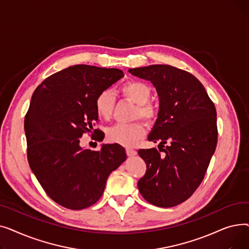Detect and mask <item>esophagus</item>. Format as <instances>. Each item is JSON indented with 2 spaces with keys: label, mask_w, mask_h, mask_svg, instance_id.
I'll return each mask as SVG.
<instances>
[{
  "label": "esophagus",
  "mask_w": 249,
  "mask_h": 249,
  "mask_svg": "<svg viewBox=\"0 0 249 249\" xmlns=\"http://www.w3.org/2000/svg\"><path fill=\"white\" fill-rule=\"evenodd\" d=\"M126 153H127L128 156H134V155H136L137 151L134 150V149H131V148H127L126 149Z\"/></svg>",
  "instance_id": "obj_1"
}]
</instances>
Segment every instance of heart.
<instances>
[{"label":"heart","mask_w":249,"mask_h":249,"mask_svg":"<svg viewBox=\"0 0 249 249\" xmlns=\"http://www.w3.org/2000/svg\"><path fill=\"white\" fill-rule=\"evenodd\" d=\"M122 95L137 105L134 117H141L147 122H152L156 118V110L151 104L148 103L151 97L150 88L142 82L132 81L128 82L121 88ZM115 97L113 91L105 89L98 95L95 107L98 115L104 119L111 117L114 110ZM145 132L144 125L141 122L131 124L117 123L110 127L107 131L108 139L123 146H133L136 142L143 137Z\"/></svg>","instance_id":"heart-1"}]
</instances>
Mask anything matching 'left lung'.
<instances>
[{
  "label": "left lung",
  "mask_w": 249,
  "mask_h": 249,
  "mask_svg": "<svg viewBox=\"0 0 249 249\" xmlns=\"http://www.w3.org/2000/svg\"><path fill=\"white\" fill-rule=\"evenodd\" d=\"M158 91L160 110L148 140L167 146L139 149L146 173L138 190L148 203L162 208L188 200L202 182L215 152L218 131L214 103L192 73L167 64L129 69Z\"/></svg>",
  "instance_id": "1"
}]
</instances>
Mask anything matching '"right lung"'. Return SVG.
Returning <instances> with one entry per match:
<instances>
[{"label": "right lung", "instance_id": "add662e5", "mask_svg": "<svg viewBox=\"0 0 249 249\" xmlns=\"http://www.w3.org/2000/svg\"><path fill=\"white\" fill-rule=\"evenodd\" d=\"M123 76L118 69L77 64L48 76L34 90L24 120L28 162L48 197L62 207L94 205L110 174L126 160L117 143L99 151L80 145L98 121V95Z\"/></svg>", "mask_w": 249, "mask_h": 249}]
</instances>
